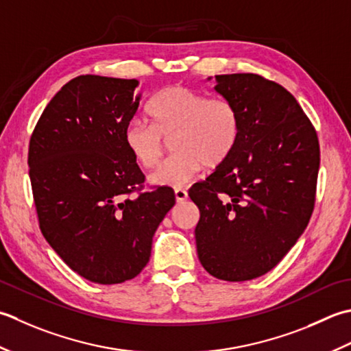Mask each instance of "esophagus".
Returning <instances> with one entry per match:
<instances>
[{
    "label": "esophagus",
    "instance_id": "esophagus-1",
    "mask_svg": "<svg viewBox=\"0 0 351 351\" xmlns=\"http://www.w3.org/2000/svg\"><path fill=\"white\" fill-rule=\"evenodd\" d=\"M174 194H176L177 203H183L184 199H188V192H186V191L182 189V188H177V189L174 191Z\"/></svg>",
    "mask_w": 351,
    "mask_h": 351
}]
</instances>
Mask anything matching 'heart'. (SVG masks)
<instances>
[{
  "label": "heart",
  "instance_id": "heart-1",
  "mask_svg": "<svg viewBox=\"0 0 351 351\" xmlns=\"http://www.w3.org/2000/svg\"><path fill=\"white\" fill-rule=\"evenodd\" d=\"M152 124L133 119L124 128V145L139 167L153 169L171 139L176 154L152 174L159 186H183L204 168L230 157L239 139V115L224 98H206L184 86H169L149 99Z\"/></svg>",
  "mask_w": 351,
  "mask_h": 351
}]
</instances>
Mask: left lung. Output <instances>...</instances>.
Returning <instances> with one entry per match:
<instances>
[{
	"mask_svg": "<svg viewBox=\"0 0 351 351\" xmlns=\"http://www.w3.org/2000/svg\"><path fill=\"white\" fill-rule=\"evenodd\" d=\"M215 78L241 128L230 157L189 189L199 209L197 253L210 276L244 282L273 269L304 232L315 204L319 144L283 86L257 74Z\"/></svg>",
	"mask_w": 351,
	"mask_h": 351,
	"instance_id": "1",
	"label": "left lung"
}]
</instances>
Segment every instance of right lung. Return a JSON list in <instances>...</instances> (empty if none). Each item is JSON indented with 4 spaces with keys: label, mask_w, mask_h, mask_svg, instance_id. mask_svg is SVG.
Instances as JSON below:
<instances>
[{
    "label": "right lung",
    "mask_w": 351,
    "mask_h": 351,
    "mask_svg": "<svg viewBox=\"0 0 351 351\" xmlns=\"http://www.w3.org/2000/svg\"><path fill=\"white\" fill-rule=\"evenodd\" d=\"M138 80L78 75L36 124L28 167L44 238L86 280L115 285L138 276L174 191H142L145 176L124 145L139 107ZM136 192V195H128Z\"/></svg>",
    "instance_id": "1"
}]
</instances>
